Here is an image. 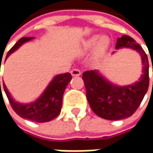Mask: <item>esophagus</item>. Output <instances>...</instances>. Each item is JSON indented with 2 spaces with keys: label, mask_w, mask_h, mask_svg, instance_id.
<instances>
[{
  "label": "esophagus",
  "mask_w": 153,
  "mask_h": 153,
  "mask_svg": "<svg viewBox=\"0 0 153 153\" xmlns=\"http://www.w3.org/2000/svg\"><path fill=\"white\" fill-rule=\"evenodd\" d=\"M71 75L73 76H78L81 75V71H80V70H78V69H73V70H71Z\"/></svg>",
  "instance_id": "34e87169"
}]
</instances>
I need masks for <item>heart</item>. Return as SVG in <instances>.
Here are the masks:
<instances>
[{
    "label": "heart",
    "instance_id": "heart-1",
    "mask_svg": "<svg viewBox=\"0 0 153 153\" xmlns=\"http://www.w3.org/2000/svg\"><path fill=\"white\" fill-rule=\"evenodd\" d=\"M110 46V39L107 36L100 37V36L95 35L85 40L80 47V50L82 53H88L93 50L95 57H100L103 55Z\"/></svg>",
    "mask_w": 153,
    "mask_h": 153
}]
</instances>
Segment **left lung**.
<instances>
[{
	"label": "left lung",
	"mask_w": 153,
	"mask_h": 153,
	"mask_svg": "<svg viewBox=\"0 0 153 153\" xmlns=\"http://www.w3.org/2000/svg\"><path fill=\"white\" fill-rule=\"evenodd\" d=\"M131 48L138 52L143 65L139 81L127 86H118L105 79L98 71L82 73L87 99L95 114L107 120H121L132 116L138 109L149 87V62L140 45L123 35L117 39L116 49ZM114 53V52H113Z\"/></svg>",
	"instance_id": "1"
}]
</instances>
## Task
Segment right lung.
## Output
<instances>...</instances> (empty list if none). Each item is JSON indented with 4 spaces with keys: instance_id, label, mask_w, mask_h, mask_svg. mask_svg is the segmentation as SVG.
<instances>
[{
    "instance_id": "obj_1",
    "label": "right lung",
    "mask_w": 153,
    "mask_h": 153,
    "mask_svg": "<svg viewBox=\"0 0 153 153\" xmlns=\"http://www.w3.org/2000/svg\"><path fill=\"white\" fill-rule=\"evenodd\" d=\"M32 39H34V37H22L19 39L15 43L14 46L8 51L7 54L6 56V59L13 52H15L18 48H19L24 43ZM71 78L72 76L69 72L57 75L49 82V84L46 88L42 95L34 102L29 103V104H22L15 101L4 82H3V88L13 111L19 117L36 123H46L53 120L60 113L64 92L65 90L68 83L71 82Z\"/></svg>"
}]
</instances>
